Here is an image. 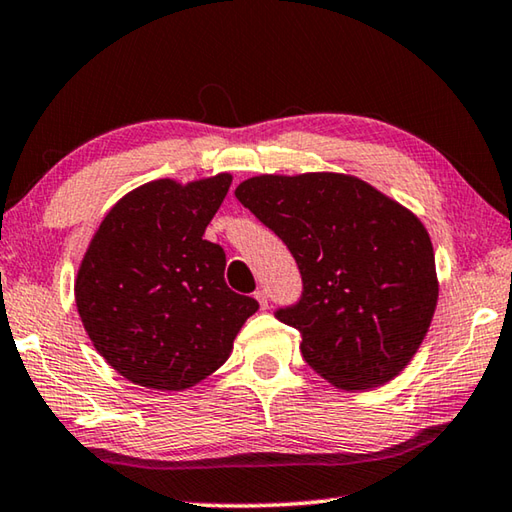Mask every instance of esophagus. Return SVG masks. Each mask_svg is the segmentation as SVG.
Listing matches in <instances>:
<instances>
[{"mask_svg": "<svg viewBox=\"0 0 512 512\" xmlns=\"http://www.w3.org/2000/svg\"><path fill=\"white\" fill-rule=\"evenodd\" d=\"M255 298L259 302V307H262V309L268 307V293H266V289H257L255 291Z\"/></svg>", "mask_w": 512, "mask_h": 512, "instance_id": "1", "label": "esophagus"}]
</instances>
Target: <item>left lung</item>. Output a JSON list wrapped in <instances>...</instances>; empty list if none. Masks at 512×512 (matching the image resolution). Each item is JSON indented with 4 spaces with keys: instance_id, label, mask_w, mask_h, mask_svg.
Returning <instances> with one entry per match:
<instances>
[{
    "instance_id": "obj_1",
    "label": "left lung",
    "mask_w": 512,
    "mask_h": 512,
    "mask_svg": "<svg viewBox=\"0 0 512 512\" xmlns=\"http://www.w3.org/2000/svg\"><path fill=\"white\" fill-rule=\"evenodd\" d=\"M235 196L298 264L296 327L311 368L345 391L384 384L418 352L438 300L436 259L418 216L341 173L257 176Z\"/></svg>"
}]
</instances>
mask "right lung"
<instances>
[{"label":"right lung","mask_w":512,"mask_h":512,"mask_svg":"<svg viewBox=\"0 0 512 512\" xmlns=\"http://www.w3.org/2000/svg\"><path fill=\"white\" fill-rule=\"evenodd\" d=\"M232 176L153 180L101 221L76 277V307L94 348L119 375L185 391L223 366L259 309L225 284V253L203 239Z\"/></svg>","instance_id":"add662e5"}]
</instances>
